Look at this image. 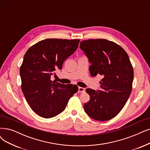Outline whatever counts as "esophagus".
<instances>
[{
  "instance_id": "esophagus-1",
  "label": "esophagus",
  "mask_w": 150,
  "mask_h": 150,
  "mask_svg": "<svg viewBox=\"0 0 150 150\" xmlns=\"http://www.w3.org/2000/svg\"><path fill=\"white\" fill-rule=\"evenodd\" d=\"M86 91V88H83V87H79L78 88V93H83Z\"/></svg>"
}]
</instances>
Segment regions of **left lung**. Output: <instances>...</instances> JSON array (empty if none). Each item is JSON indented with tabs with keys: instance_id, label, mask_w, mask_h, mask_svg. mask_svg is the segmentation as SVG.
Here are the masks:
<instances>
[{
	"instance_id": "left-lung-1",
	"label": "left lung",
	"mask_w": 150,
	"mask_h": 150,
	"mask_svg": "<svg viewBox=\"0 0 150 150\" xmlns=\"http://www.w3.org/2000/svg\"><path fill=\"white\" fill-rule=\"evenodd\" d=\"M80 49L91 63V76H103L100 82L101 91L86 90L90 100L83 108L95 120H110L121 111L130 95L134 80L132 65L120 45L106 39L82 40Z\"/></svg>"
}]
</instances>
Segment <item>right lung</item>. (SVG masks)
I'll return each instance as SVG.
<instances>
[{
    "label": "right lung",
    "mask_w": 150,
    "mask_h": 150,
    "mask_svg": "<svg viewBox=\"0 0 150 150\" xmlns=\"http://www.w3.org/2000/svg\"><path fill=\"white\" fill-rule=\"evenodd\" d=\"M79 39H47L31 46L20 67L21 89L31 109L41 117L56 116L65 109L78 87L52 81L55 71L78 48Z\"/></svg>",
    "instance_id": "right-lung-1"
}]
</instances>
